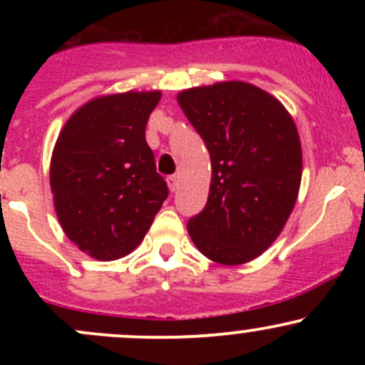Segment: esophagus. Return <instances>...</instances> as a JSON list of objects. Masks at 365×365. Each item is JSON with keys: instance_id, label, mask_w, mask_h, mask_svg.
Listing matches in <instances>:
<instances>
[{"instance_id": "esophagus-1", "label": "esophagus", "mask_w": 365, "mask_h": 365, "mask_svg": "<svg viewBox=\"0 0 365 365\" xmlns=\"http://www.w3.org/2000/svg\"><path fill=\"white\" fill-rule=\"evenodd\" d=\"M168 185H169V190H171V192H175V190L178 189V176H176V175L169 176Z\"/></svg>"}]
</instances>
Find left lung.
I'll return each mask as SVG.
<instances>
[{
    "label": "left lung",
    "instance_id": "obj_1",
    "mask_svg": "<svg viewBox=\"0 0 365 365\" xmlns=\"http://www.w3.org/2000/svg\"><path fill=\"white\" fill-rule=\"evenodd\" d=\"M176 98L212 160L208 201L187 222L190 238L215 263L256 259L297 203L302 146L295 121L277 98L242 81L190 88Z\"/></svg>",
    "mask_w": 365,
    "mask_h": 365
}]
</instances>
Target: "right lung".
Listing matches in <instances>:
<instances>
[{"label":"right lung","mask_w":365,"mask_h":365,"mask_svg":"<svg viewBox=\"0 0 365 365\" xmlns=\"http://www.w3.org/2000/svg\"><path fill=\"white\" fill-rule=\"evenodd\" d=\"M159 101L160 91L97 97L58 135L49 173L58 220L70 242L95 259L134 251L168 197L145 138Z\"/></svg>","instance_id":"right-lung-1"}]
</instances>
